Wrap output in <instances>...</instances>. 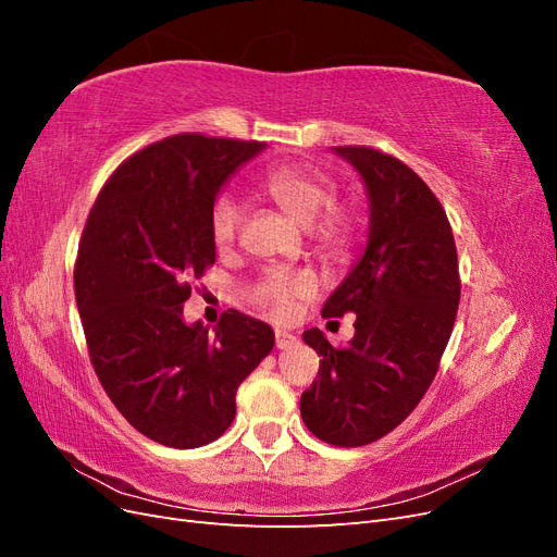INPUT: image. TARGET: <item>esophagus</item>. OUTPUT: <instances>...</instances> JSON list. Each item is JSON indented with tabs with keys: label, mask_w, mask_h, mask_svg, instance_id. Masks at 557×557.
<instances>
[{
	"label": "esophagus",
	"mask_w": 557,
	"mask_h": 557,
	"mask_svg": "<svg viewBox=\"0 0 557 557\" xmlns=\"http://www.w3.org/2000/svg\"><path fill=\"white\" fill-rule=\"evenodd\" d=\"M274 336H276V348H281V350L290 348L297 342V336L290 334V332H285V330H276Z\"/></svg>",
	"instance_id": "esophagus-1"
}]
</instances>
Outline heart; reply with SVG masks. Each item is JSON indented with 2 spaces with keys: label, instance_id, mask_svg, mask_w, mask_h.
Here are the masks:
<instances>
[{
  "label": "heart",
  "instance_id": "1",
  "mask_svg": "<svg viewBox=\"0 0 557 557\" xmlns=\"http://www.w3.org/2000/svg\"><path fill=\"white\" fill-rule=\"evenodd\" d=\"M258 190L288 213L295 223L309 225L311 239L327 258H342L356 239V218L334 205L336 183L330 174L307 164H281L269 170ZM244 221L242 205L230 195H218L209 209V234L218 250H227L239 237ZM318 281L311 272H290L272 267L252 285V301L276 320L293 318L299 301L311 299Z\"/></svg>",
  "mask_w": 557,
  "mask_h": 557
}]
</instances>
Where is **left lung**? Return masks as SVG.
Segmentation results:
<instances>
[{"label": "left lung", "mask_w": 557, "mask_h": 557, "mask_svg": "<svg viewBox=\"0 0 557 557\" xmlns=\"http://www.w3.org/2000/svg\"><path fill=\"white\" fill-rule=\"evenodd\" d=\"M369 193L362 260L325 301L323 318L356 313L350 346L311 327L320 356L299 411L320 442L358 448L393 432L440 369L460 305L458 250L442 201L409 164L372 146H336Z\"/></svg>", "instance_id": "8db88e82"}]
</instances>
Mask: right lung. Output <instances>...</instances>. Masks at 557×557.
I'll list each match as a JSON object with an SVG mask.
<instances>
[{"instance_id": "1", "label": "right lung", "mask_w": 557, "mask_h": 557, "mask_svg": "<svg viewBox=\"0 0 557 557\" xmlns=\"http://www.w3.org/2000/svg\"><path fill=\"white\" fill-rule=\"evenodd\" d=\"M262 141L174 134L129 156L88 213L74 293L88 356L113 407L170 448L215 442L237 387L274 348L262 320L225 311L209 332L183 323L193 281L215 262L209 209Z\"/></svg>"}]
</instances>
